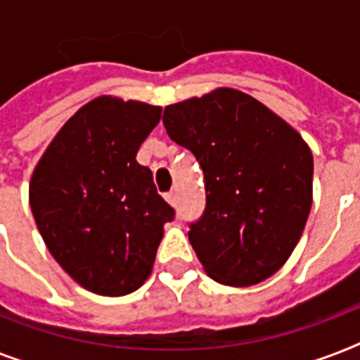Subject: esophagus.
Segmentation results:
<instances>
[{"label": "esophagus", "mask_w": 360, "mask_h": 360, "mask_svg": "<svg viewBox=\"0 0 360 360\" xmlns=\"http://www.w3.org/2000/svg\"><path fill=\"white\" fill-rule=\"evenodd\" d=\"M164 200H166L169 205H175V194H174V192H168V194H164Z\"/></svg>", "instance_id": "obj_1"}]
</instances>
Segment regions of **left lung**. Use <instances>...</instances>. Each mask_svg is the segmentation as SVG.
I'll return each instance as SVG.
<instances>
[{
	"label": "left lung",
	"instance_id": "left-lung-1",
	"mask_svg": "<svg viewBox=\"0 0 360 360\" xmlns=\"http://www.w3.org/2000/svg\"><path fill=\"white\" fill-rule=\"evenodd\" d=\"M162 123L203 169L207 205L188 231L203 271L233 288L273 276L295 250L312 207L307 141L231 87L169 104Z\"/></svg>",
	"mask_w": 360,
	"mask_h": 360
}]
</instances>
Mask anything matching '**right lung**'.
I'll return each instance as SVG.
<instances>
[{"instance_id": "obj_1", "label": "right lung", "mask_w": 360, "mask_h": 360, "mask_svg": "<svg viewBox=\"0 0 360 360\" xmlns=\"http://www.w3.org/2000/svg\"><path fill=\"white\" fill-rule=\"evenodd\" d=\"M160 114L140 101L93 98L59 129L31 174L30 207L44 245L97 295L138 290L174 219L151 169L136 162Z\"/></svg>"}]
</instances>
